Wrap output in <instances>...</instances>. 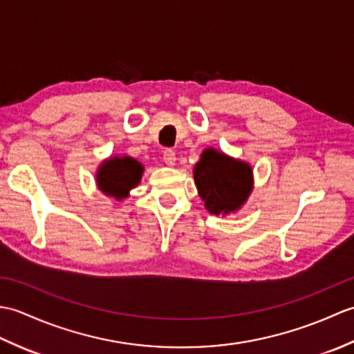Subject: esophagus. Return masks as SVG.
Listing matches in <instances>:
<instances>
[{
    "label": "esophagus",
    "mask_w": 354,
    "mask_h": 354,
    "mask_svg": "<svg viewBox=\"0 0 354 354\" xmlns=\"http://www.w3.org/2000/svg\"><path fill=\"white\" fill-rule=\"evenodd\" d=\"M162 160H164V162L167 164V165H173V164H175V161H176V153H175V150H171V149H165L164 152H162Z\"/></svg>",
    "instance_id": "34e87169"
}]
</instances>
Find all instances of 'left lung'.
Segmentation results:
<instances>
[{
  "mask_svg": "<svg viewBox=\"0 0 354 354\" xmlns=\"http://www.w3.org/2000/svg\"><path fill=\"white\" fill-rule=\"evenodd\" d=\"M194 184L212 214L234 213L252 190L251 165L213 147L205 149L193 170Z\"/></svg>",
  "mask_w": 354,
  "mask_h": 354,
  "instance_id": "1",
  "label": "left lung"
}]
</instances>
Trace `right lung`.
<instances>
[{
	"label": "right lung",
	"mask_w": 354,
	"mask_h": 354,
	"mask_svg": "<svg viewBox=\"0 0 354 354\" xmlns=\"http://www.w3.org/2000/svg\"><path fill=\"white\" fill-rule=\"evenodd\" d=\"M142 164L131 156H114L103 161L97 170L95 181L99 189L108 196L122 201L141 181Z\"/></svg>",
	"instance_id": "obj_1"
}]
</instances>
